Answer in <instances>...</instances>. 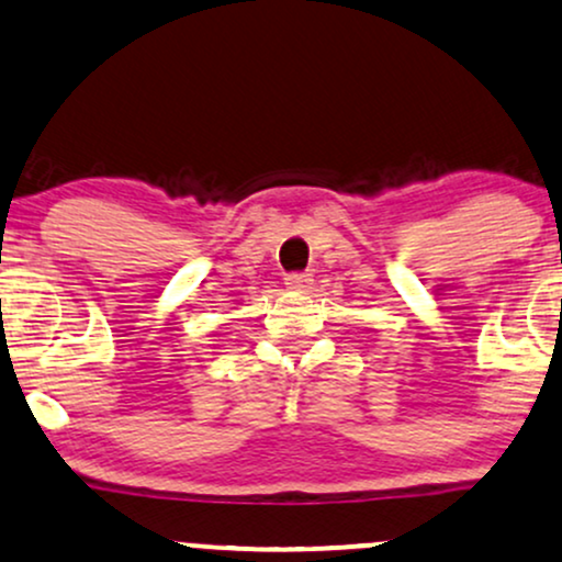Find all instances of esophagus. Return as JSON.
I'll list each match as a JSON object with an SVG mask.
<instances>
[{
  "label": "esophagus",
  "mask_w": 562,
  "mask_h": 562,
  "mask_svg": "<svg viewBox=\"0 0 562 562\" xmlns=\"http://www.w3.org/2000/svg\"><path fill=\"white\" fill-rule=\"evenodd\" d=\"M311 282H314V277H311L308 272H290L285 277V285L293 288V290H306Z\"/></svg>",
  "instance_id": "esophagus-1"
}]
</instances>
